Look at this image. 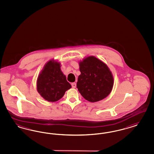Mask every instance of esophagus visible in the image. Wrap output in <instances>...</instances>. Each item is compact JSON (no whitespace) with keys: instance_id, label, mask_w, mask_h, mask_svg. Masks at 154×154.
Here are the masks:
<instances>
[{"instance_id":"esophagus-1","label":"esophagus","mask_w":154,"mask_h":154,"mask_svg":"<svg viewBox=\"0 0 154 154\" xmlns=\"http://www.w3.org/2000/svg\"><path fill=\"white\" fill-rule=\"evenodd\" d=\"M71 85H72V88H75L76 86V84L75 83H72L71 84Z\"/></svg>"}]
</instances>
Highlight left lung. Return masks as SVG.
Wrapping results in <instances>:
<instances>
[{
  "label": "left lung",
  "instance_id": "1",
  "mask_svg": "<svg viewBox=\"0 0 154 154\" xmlns=\"http://www.w3.org/2000/svg\"><path fill=\"white\" fill-rule=\"evenodd\" d=\"M81 74L76 87L82 96L90 102L101 100L112 89L114 79L107 66L93 56L79 62Z\"/></svg>",
  "mask_w": 154,
  "mask_h": 154
}]
</instances>
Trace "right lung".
<instances>
[{"label":"right lung","mask_w":154,"mask_h":154,"mask_svg":"<svg viewBox=\"0 0 154 154\" xmlns=\"http://www.w3.org/2000/svg\"><path fill=\"white\" fill-rule=\"evenodd\" d=\"M71 88L60 69V64L54 60L46 63L37 80V90L48 102H57Z\"/></svg>","instance_id":"1"}]
</instances>
